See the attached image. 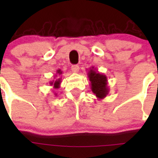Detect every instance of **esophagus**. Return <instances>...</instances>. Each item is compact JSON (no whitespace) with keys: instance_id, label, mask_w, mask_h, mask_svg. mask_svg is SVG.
<instances>
[{"instance_id":"esophagus-1","label":"esophagus","mask_w":158,"mask_h":158,"mask_svg":"<svg viewBox=\"0 0 158 158\" xmlns=\"http://www.w3.org/2000/svg\"><path fill=\"white\" fill-rule=\"evenodd\" d=\"M71 69L73 73H78L79 72V66L77 65H73L71 66Z\"/></svg>"}]
</instances>
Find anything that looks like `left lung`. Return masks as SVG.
<instances>
[{
    "instance_id": "1",
    "label": "left lung",
    "mask_w": 158,
    "mask_h": 158,
    "mask_svg": "<svg viewBox=\"0 0 158 158\" xmlns=\"http://www.w3.org/2000/svg\"><path fill=\"white\" fill-rule=\"evenodd\" d=\"M88 77L90 81L92 91L96 95L97 100H100L105 98L109 93L107 76L99 73L94 69V67H92L88 72Z\"/></svg>"
}]
</instances>
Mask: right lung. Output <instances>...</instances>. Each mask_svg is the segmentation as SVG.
Masks as SVG:
<instances>
[{"mask_svg":"<svg viewBox=\"0 0 158 158\" xmlns=\"http://www.w3.org/2000/svg\"><path fill=\"white\" fill-rule=\"evenodd\" d=\"M62 73V71L61 70V69H58V70H57V74L58 75H61ZM61 82H62L61 81V77H59V78H58L57 80L52 81L50 82V85H52L54 89H58V88H60ZM54 95H55V96H57V93H54Z\"/></svg>","mask_w":158,"mask_h":158,"instance_id":"1","label":"right lung"}]
</instances>
